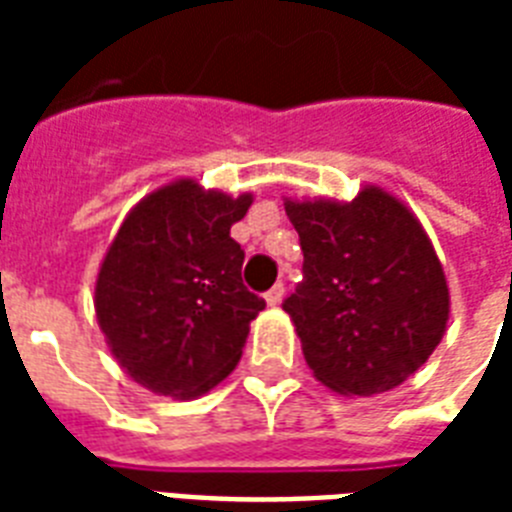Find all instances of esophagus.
Masks as SVG:
<instances>
[{
	"mask_svg": "<svg viewBox=\"0 0 512 512\" xmlns=\"http://www.w3.org/2000/svg\"><path fill=\"white\" fill-rule=\"evenodd\" d=\"M281 300H284V284H276V287L265 292V303L268 305H279Z\"/></svg>",
	"mask_w": 512,
	"mask_h": 512,
	"instance_id": "1",
	"label": "esophagus"
}]
</instances>
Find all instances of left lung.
I'll use <instances>...</instances> for the list:
<instances>
[{"instance_id":"left-lung-1","label":"left lung","mask_w":512,"mask_h":512,"mask_svg":"<svg viewBox=\"0 0 512 512\" xmlns=\"http://www.w3.org/2000/svg\"><path fill=\"white\" fill-rule=\"evenodd\" d=\"M303 281L284 300L313 377L340 396L398 388L436 350L449 284L414 212L380 185L353 201L284 199Z\"/></svg>"}]
</instances>
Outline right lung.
Masks as SVG:
<instances>
[{"mask_svg": "<svg viewBox=\"0 0 512 512\" xmlns=\"http://www.w3.org/2000/svg\"><path fill=\"white\" fill-rule=\"evenodd\" d=\"M252 193L193 177L156 188L119 225L95 281V316L124 372L156 396H204L236 369L263 297L241 284L231 225Z\"/></svg>", "mask_w": 512, "mask_h": 512, "instance_id": "obj_1", "label": "right lung"}]
</instances>
